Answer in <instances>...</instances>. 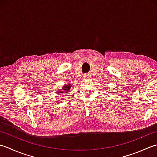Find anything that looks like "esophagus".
Returning <instances> with one entry per match:
<instances>
[{"instance_id": "34e87169", "label": "esophagus", "mask_w": 157, "mask_h": 157, "mask_svg": "<svg viewBox=\"0 0 157 157\" xmlns=\"http://www.w3.org/2000/svg\"><path fill=\"white\" fill-rule=\"evenodd\" d=\"M87 76H88L87 75H85V77H87Z\"/></svg>"}]
</instances>
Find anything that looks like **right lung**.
<instances>
[{
	"mask_svg": "<svg viewBox=\"0 0 157 157\" xmlns=\"http://www.w3.org/2000/svg\"><path fill=\"white\" fill-rule=\"evenodd\" d=\"M71 87H72L71 85H66L63 86V88H62V91L59 92V90H58V91H57V93L59 94V93H63V92L67 93V92H68L69 90L70 89V88H71Z\"/></svg>",
	"mask_w": 157,
	"mask_h": 157,
	"instance_id": "right-lung-1",
	"label": "right lung"
}]
</instances>
